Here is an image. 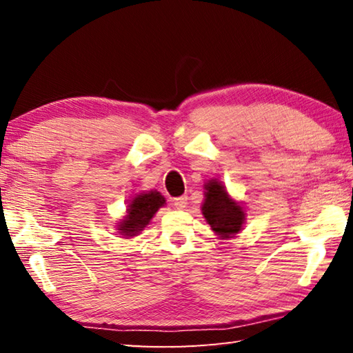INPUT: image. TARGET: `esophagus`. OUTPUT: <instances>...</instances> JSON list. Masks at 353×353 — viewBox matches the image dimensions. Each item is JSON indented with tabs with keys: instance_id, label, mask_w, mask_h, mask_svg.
I'll return each instance as SVG.
<instances>
[{
	"instance_id": "1",
	"label": "esophagus",
	"mask_w": 353,
	"mask_h": 353,
	"mask_svg": "<svg viewBox=\"0 0 353 353\" xmlns=\"http://www.w3.org/2000/svg\"><path fill=\"white\" fill-rule=\"evenodd\" d=\"M187 201H188L187 196H181V198H176L174 201H172V204H174L177 210H183V208L187 207Z\"/></svg>"
}]
</instances>
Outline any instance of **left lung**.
I'll return each instance as SVG.
<instances>
[{
  "label": "left lung",
  "mask_w": 353,
  "mask_h": 353,
  "mask_svg": "<svg viewBox=\"0 0 353 353\" xmlns=\"http://www.w3.org/2000/svg\"><path fill=\"white\" fill-rule=\"evenodd\" d=\"M204 190L205 199L201 210L212 230L221 240L236 235L243 229L244 219H246L243 205L230 198L224 185L216 179L208 181L204 185Z\"/></svg>",
  "instance_id": "left-lung-1"
}]
</instances>
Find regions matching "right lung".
Segmentation results:
<instances>
[{
    "label": "right lung",
    "instance_id": "1",
    "mask_svg": "<svg viewBox=\"0 0 353 353\" xmlns=\"http://www.w3.org/2000/svg\"><path fill=\"white\" fill-rule=\"evenodd\" d=\"M165 204V198L157 190L145 191V193L134 196L128 205L126 216L118 224L119 235H124L126 238L139 235L151 223L152 216L159 212V208Z\"/></svg>",
    "mask_w": 353,
    "mask_h": 353
}]
</instances>
